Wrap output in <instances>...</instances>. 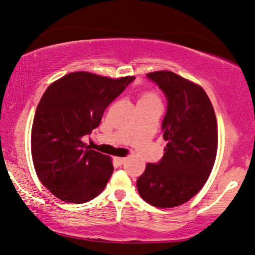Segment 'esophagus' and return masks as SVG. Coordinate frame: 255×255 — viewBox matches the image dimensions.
Here are the masks:
<instances>
[{
    "instance_id": "obj_1",
    "label": "esophagus",
    "mask_w": 255,
    "mask_h": 255,
    "mask_svg": "<svg viewBox=\"0 0 255 255\" xmlns=\"http://www.w3.org/2000/svg\"><path fill=\"white\" fill-rule=\"evenodd\" d=\"M125 160H127V158H124V157H115V162H116V164L117 165H123V164L125 163Z\"/></svg>"
}]
</instances>
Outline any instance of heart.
Returning <instances> with one entry per match:
<instances>
[{"label": "heart", "mask_w": 255, "mask_h": 255, "mask_svg": "<svg viewBox=\"0 0 255 255\" xmlns=\"http://www.w3.org/2000/svg\"><path fill=\"white\" fill-rule=\"evenodd\" d=\"M139 101H144V103H158V98L156 97L154 92H146L141 96Z\"/></svg>", "instance_id": "1"}]
</instances>
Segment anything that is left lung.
<instances>
[{"mask_svg": "<svg viewBox=\"0 0 255 255\" xmlns=\"http://www.w3.org/2000/svg\"><path fill=\"white\" fill-rule=\"evenodd\" d=\"M167 101L162 122L164 156L136 180L143 201L159 209L179 206L202 189L214 165L218 130L214 109L197 84L172 72L146 75Z\"/></svg>", "mask_w": 255, "mask_h": 255, "instance_id": "left-lung-1", "label": "left lung"}]
</instances>
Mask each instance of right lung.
Instances as JSON below:
<instances>
[{"mask_svg":"<svg viewBox=\"0 0 255 255\" xmlns=\"http://www.w3.org/2000/svg\"><path fill=\"white\" fill-rule=\"evenodd\" d=\"M134 78L70 73L42 96L32 128L33 163L40 181L61 201L87 203L105 189L112 160L82 138L99 127L108 105Z\"/></svg>","mask_w":255,"mask_h":255,"instance_id":"add662e5","label":"right lung"}]
</instances>
